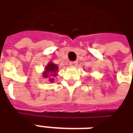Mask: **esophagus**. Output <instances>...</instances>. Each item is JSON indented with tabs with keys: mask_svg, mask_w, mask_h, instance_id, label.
Returning a JSON list of instances; mask_svg holds the SVG:
<instances>
[{
	"mask_svg": "<svg viewBox=\"0 0 133 133\" xmlns=\"http://www.w3.org/2000/svg\"><path fill=\"white\" fill-rule=\"evenodd\" d=\"M77 62H69V65H70L71 66H77Z\"/></svg>",
	"mask_w": 133,
	"mask_h": 133,
	"instance_id": "obj_1",
	"label": "esophagus"
}]
</instances>
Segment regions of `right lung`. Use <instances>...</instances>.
Instances as JSON below:
<instances>
[{
  "label": "right lung",
  "mask_w": 133,
  "mask_h": 133,
  "mask_svg": "<svg viewBox=\"0 0 133 133\" xmlns=\"http://www.w3.org/2000/svg\"><path fill=\"white\" fill-rule=\"evenodd\" d=\"M57 69H58V66L56 65H55L53 63H49L46 66V67L45 68L46 71H44V73L43 74V76L45 78H47L48 77H50V82H52L54 81L53 77L56 76Z\"/></svg>",
  "instance_id": "1"
}]
</instances>
